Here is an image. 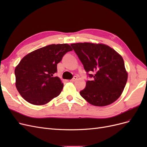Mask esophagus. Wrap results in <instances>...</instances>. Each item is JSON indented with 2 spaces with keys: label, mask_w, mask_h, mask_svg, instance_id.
I'll use <instances>...</instances> for the list:
<instances>
[{
  "label": "esophagus",
  "mask_w": 147,
  "mask_h": 147,
  "mask_svg": "<svg viewBox=\"0 0 147 147\" xmlns=\"http://www.w3.org/2000/svg\"><path fill=\"white\" fill-rule=\"evenodd\" d=\"M77 77L75 76L72 80H70V82H75V80H77Z\"/></svg>",
  "instance_id": "obj_1"
}]
</instances>
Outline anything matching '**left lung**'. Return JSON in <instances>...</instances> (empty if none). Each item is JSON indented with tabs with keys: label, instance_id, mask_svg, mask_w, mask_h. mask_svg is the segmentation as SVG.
Here are the masks:
<instances>
[{
	"label": "left lung",
	"instance_id": "1",
	"mask_svg": "<svg viewBox=\"0 0 147 147\" xmlns=\"http://www.w3.org/2000/svg\"><path fill=\"white\" fill-rule=\"evenodd\" d=\"M92 80L80 92L91 105L103 107L116 101L121 95L127 80V72L122 56L114 49L102 43H72Z\"/></svg>",
	"mask_w": 147,
	"mask_h": 147
}]
</instances>
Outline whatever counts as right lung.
Wrapping results in <instances>:
<instances>
[{"instance_id":"1","label":"right lung","mask_w":147,"mask_h":147,"mask_svg":"<svg viewBox=\"0 0 147 147\" xmlns=\"http://www.w3.org/2000/svg\"><path fill=\"white\" fill-rule=\"evenodd\" d=\"M72 48L67 43L52 44L26 55L15 70L18 91L29 103L45 105L58 96L64 84L54 77L57 64Z\"/></svg>"}]
</instances>
